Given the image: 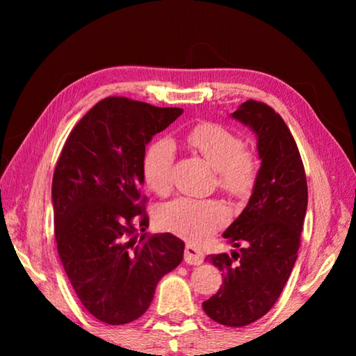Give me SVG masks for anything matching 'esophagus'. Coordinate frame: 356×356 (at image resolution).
<instances>
[{
    "instance_id": "34e87169",
    "label": "esophagus",
    "mask_w": 356,
    "mask_h": 356,
    "mask_svg": "<svg viewBox=\"0 0 356 356\" xmlns=\"http://www.w3.org/2000/svg\"><path fill=\"white\" fill-rule=\"evenodd\" d=\"M184 257H185V262L190 264V265H200V264L204 262V252L191 243L185 246V256Z\"/></svg>"
}]
</instances>
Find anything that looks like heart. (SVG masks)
<instances>
[{
    "mask_svg": "<svg viewBox=\"0 0 356 356\" xmlns=\"http://www.w3.org/2000/svg\"><path fill=\"white\" fill-rule=\"evenodd\" d=\"M188 147L207 160L216 170L218 186L231 196H245L256 182L257 168L250 154L243 152V141L218 124L200 122L184 135ZM176 149L170 140L160 138L149 144L143 159V176L150 190L166 195L171 188V171ZM229 216L225 202L218 200L177 197L156 212L161 229L193 242L206 238L225 225Z\"/></svg>",
    "mask_w": 356,
    "mask_h": 356,
    "instance_id": "1",
    "label": "heart"
}]
</instances>
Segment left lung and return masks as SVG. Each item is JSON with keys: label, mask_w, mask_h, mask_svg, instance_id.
I'll list each match as a JSON object with an SVG mask.
<instances>
[{"label": "left lung", "mask_w": 356, "mask_h": 356, "mask_svg": "<svg viewBox=\"0 0 356 356\" xmlns=\"http://www.w3.org/2000/svg\"><path fill=\"white\" fill-rule=\"evenodd\" d=\"M232 118L256 134L261 168L248 204L222 234L238 251L206 257L225 278L202 308L221 325L245 327L272 309L291 276L308 207V184L297 143L272 106L246 100Z\"/></svg>", "instance_id": "1"}]
</instances>
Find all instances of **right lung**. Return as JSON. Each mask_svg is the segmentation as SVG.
<instances>
[{"mask_svg": "<svg viewBox=\"0 0 356 356\" xmlns=\"http://www.w3.org/2000/svg\"><path fill=\"white\" fill-rule=\"evenodd\" d=\"M182 113L106 97L80 119L59 155L51 185L58 252L83 306L104 323L141 317L159 281L184 259L176 236L144 234L141 196L146 144Z\"/></svg>", "mask_w": 356, "mask_h": 356, "instance_id": "right-lung-1", "label": "right lung"}]
</instances>
